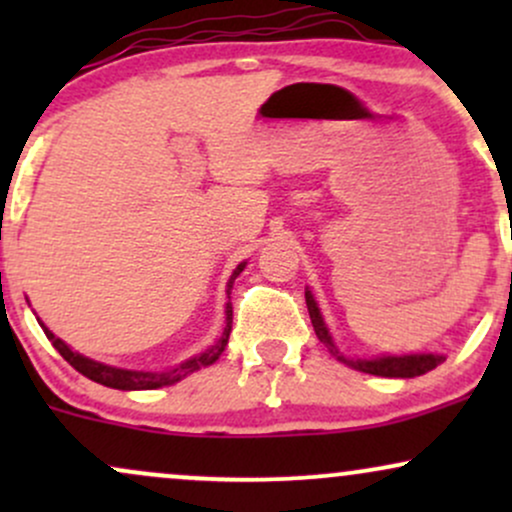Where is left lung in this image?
Here are the masks:
<instances>
[{
	"instance_id": "obj_1",
	"label": "left lung",
	"mask_w": 512,
	"mask_h": 512,
	"mask_svg": "<svg viewBox=\"0 0 512 512\" xmlns=\"http://www.w3.org/2000/svg\"><path fill=\"white\" fill-rule=\"evenodd\" d=\"M305 303H308V313L310 320H313L315 334L327 349L332 351L339 361L349 363L351 368L361 370V373H370V375H383V378H416V375H424L428 370H433L440 363L445 361V356L440 354H409V356H380V358H344L339 354L337 344H334L330 330H327L325 320H322L320 308H317L313 293L305 291Z\"/></svg>"
}]
</instances>
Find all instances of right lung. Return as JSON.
I'll use <instances>...</instances> for the list:
<instances>
[{"mask_svg": "<svg viewBox=\"0 0 512 512\" xmlns=\"http://www.w3.org/2000/svg\"><path fill=\"white\" fill-rule=\"evenodd\" d=\"M245 269V262H240L236 269H233L231 279H228V303H226V327H223L219 342L214 346H209L204 354L199 356H192L187 358L185 363H180V366L170 368V370H163V373H149V370H125V368H115V366H105V363H98L93 361V358H86L81 354H76V351L69 349L67 344L62 342V339H57L55 334H52L48 327L40 322V327H43L45 337L50 339L52 346H55L57 351H60L64 361L69 363V366H74L79 370L81 375H86L88 380H93V383H101L105 387H115V390H156V387H163V385H173L178 383V380L185 378V375L195 373L199 368H207L211 363L216 361L223 354V349H226L228 344V334H231V322H233V305H231V289H233V281H236V276L243 272Z\"/></svg>", "mask_w": 512, "mask_h": 512, "instance_id": "right-lung-1", "label": "right lung"}]
</instances>
